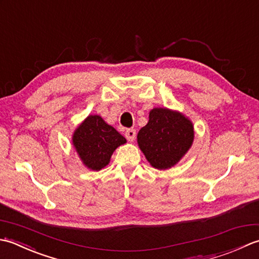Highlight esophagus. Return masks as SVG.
Listing matches in <instances>:
<instances>
[{
  "mask_svg": "<svg viewBox=\"0 0 259 259\" xmlns=\"http://www.w3.org/2000/svg\"><path fill=\"white\" fill-rule=\"evenodd\" d=\"M124 136H125V138L128 139V141H130V142H133V141H135V139H136V137H137V134H136V130L135 129H128L125 131V134H124Z\"/></svg>",
  "mask_w": 259,
  "mask_h": 259,
  "instance_id": "34e87169",
  "label": "esophagus"
}]
</instances>
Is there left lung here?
<instances>
[{
  "instance_id": "1",
  "label": "left lung",
  "mask_w": 259,
  "mask_h": 259,
  "mask_svg": "<svg viewBox=\"0 0 259 259\" xmlns=\"http://www.w3.org/2000/svg\"><path fill=\"white\" fill-rule=\"evenodd\" d=\"M194 125L183 113L155 108L137 139L147 160L156 169H169L178 163L194 141Z\"/></svg>"
}]
</instances>
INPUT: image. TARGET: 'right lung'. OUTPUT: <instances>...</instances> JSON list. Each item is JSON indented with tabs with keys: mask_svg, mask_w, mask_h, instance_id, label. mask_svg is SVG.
I'll return each instance as SVG.
<instances>
[{
	"mask_svg": "<svg viewBox=\"0 0 259 259\" xmlns=\"http://www.w3.org/2000/svg\"><path fill=\"white\" fill-rule=\"evenodd\" d=\"M126 142L100 115H89L74 130L72 144L85 167L99 171L110 162L113 151Z\"/></svg>",
	"mask_w": 259,
	"mask_h": 259,
	"instance_id": "right-lung-1",
	"label": "right lung"
}]
</instances>
